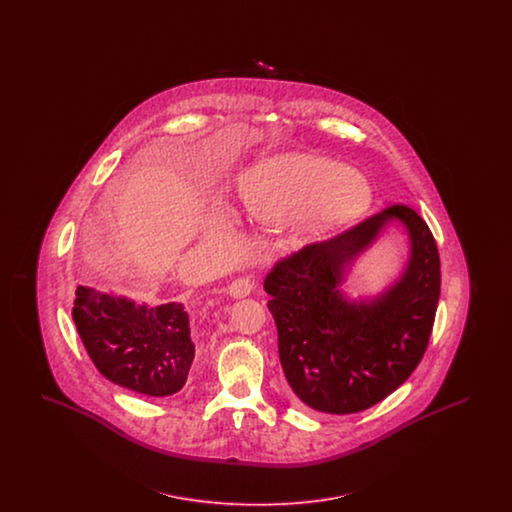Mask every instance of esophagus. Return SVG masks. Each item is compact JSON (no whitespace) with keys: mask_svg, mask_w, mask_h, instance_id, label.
Instances as JSON below:
<instances>
[{"mask_svg":"<svg viewBox=\"0 0 512 512\" xmlns=\"http://www.w3.org/2000/svg\"><path fill=\"white\" fill-rule=\"evenodd\" d=\"M253 292V282L249 280V278H236L230 286H228V293H230V297H245V295H249V293Z\"/></svg>","mask_w":512,"mask_h":512,"instance_id":"esophagus-1","label":"esophagus"}]
</instances>
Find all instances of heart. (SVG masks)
<instances>
[{"label":"heart","mask_w":512,"mask_h":512,"mask_svg":"<svg viewBox=\"0 0 512 512\" xmlns=\"http://www.w3.org/2000/svg\"><path fill=\"white\" fill-rule=\"evenodd\" d=\"M245 209L257 219H293L311 211L315 222H334L365 199L361 176L328 159L280 155L257 165L242 180Z\"/></svg>","instance_id":"1"}]
</instances>
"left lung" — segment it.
Returning a JSON list of instances; mask_svg holds the SVG:
<instances>
[{
  "instance_id": "1",
  "label": "left lung",
  "mask_w": 512,
  "mask_h": 512,
  "mask_svg": "<svg viewBox=\"0 0 512 512\" xmlns=\"http://www.w3.org/2000/svg\"><path fill=\"white\" fill-rule=\"evenodd\" d=\"M390 223L408 230V267L386 293L349 302L339 290L346 270ZM439 286L436 240L401 203L280 259L265 278V292L293 397L328 414L361 413L386 399L424 357Z\"/></svg>"
}]
</instances>
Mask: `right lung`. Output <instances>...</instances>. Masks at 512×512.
<instances>
[{"instance_id":"1","label":"right lung","mask_w":512,"mask_h":512,"mask_svg":"<svg viewBox=\"0 0 512 512\" xmlns=\"http://www.w3.org/2000/svg\"><path fill=\"white\" fill-rule=\"evenodd\" d=\"M73 320L90 359L113 384L149 397L172 395L186 384L195 345L182 303L136 305L78 286Z\"/></svg>"}]
</instances>
